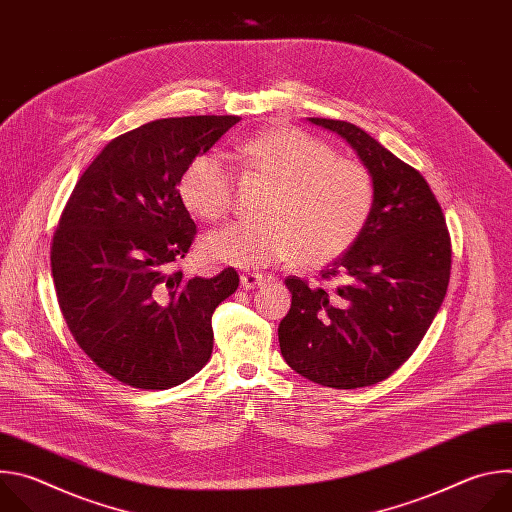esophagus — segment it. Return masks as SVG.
I'll use <instances>...</instances> for the list:
<instances>
[{
  "instance_id": "obj_1",
  "label": "esophagus",
  "mask_w": 512,
  "mask_h": 512,
  "mask_svg": "<svg viewBox=\"0 0 512 512\" xmlns=\"http://www.w3.org/2000/svg\"><path fill=\"white\" fill-rule=\"evenodd\" d=\"M265 283V277L261 273H243L241 275V285L243 289H255Z\"/></svg>"
}]
</instances>
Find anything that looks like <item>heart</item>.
Instances as JSON below:
<instances>
[{
    "mask_svg": "<svg viewBox=\"0 0 512 512\" xmlns=\"http://www.w3.org/2000/svg\"><path fill=\"white\" fill-rule=\"evenodd\" d=\"M235 156L269 188L257 206L261 218L202 239L208 261L259 267L291 257L300 267H320L344 255L369 225L371 174L310 133L285 125L263 129L241 141ZM178 194L194 216L218 221L233 204V174L221 156L198 154L182 170Z\"/></svg>",
    "mask_w": 512,
    "mask_h": 512,
    "instance_id": "heart-1",
    "label": "heart"
}]
</instances>
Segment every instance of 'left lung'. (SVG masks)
<instances>
[{"instance_id":"8db88e82","label":"left lung","mask_w":512,"mask_h":512,"mask_svg":"<svg viewBox=\"0 0 512 512\" xmlns=\"http://www.w3.org/2000/svg\"><path fill=\"white\" fill-rule=\"evenodd\" d=\"M348 141L375 184V208L358 241L322 279L328 294L289 275L291 308L277 334L298 375L332 389L371 387L413 354L440 310L452 245L440 202L425 178L360 127L310 117Z\"/></svg>"}]
</instances>
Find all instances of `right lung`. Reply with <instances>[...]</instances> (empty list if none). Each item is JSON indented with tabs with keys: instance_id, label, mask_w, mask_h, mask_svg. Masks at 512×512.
Instances as JSON below:
<instances>
[{
	"instance_id": "obj_1",
	"label": "right lung",
	"mask_w": 512,
	"mask_h": 512,
	"mask_svg": "<svg viewBox=\"0 0 512 512\" xmlns=\"http://www.w3.org/2000/svg\"><path fill=\"white\" fill-rule=\"evenodd\" d=\"M239 121L170 117L111 139L62 210L50 251L60 312L83 352L123 385L176 387L212 354V314L239 275L170 271L196 235L178 180Z\"/></svg>"
}]
</instances>
